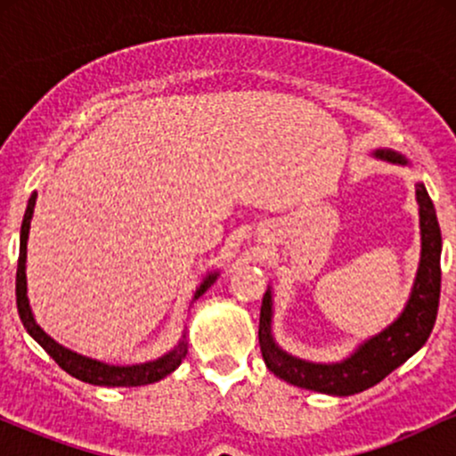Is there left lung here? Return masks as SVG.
Here are the masks:
<instances>
[{"label": "left lung", "instance_id": "8db88e82", "mask_svg": "<svg viewBox=\"0 0 456 456\" xmlns=\"http://www.w3.org/2000/svg\"><path fill=\"white\" fill-rule=\"evenodd\" d=\"M373 159L410 167V160L395 150H375ZM416 201L418 216H420V264L410 297L390 326L360 343L347 358L338 362H311L287 354L272 334L274 300H272V287H268L261 302L259 347L265 366L276 378L297 388L323 392V395H358L379 384L386 375L410 360L427 343L436 326L439 289H442V268H439L442 232H439L436 208L422 182L416 184Z\"/></svg>", "mask_w": 456, "mask_h": 456}]
</instances>
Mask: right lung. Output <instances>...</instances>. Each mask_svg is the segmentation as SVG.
Segmentation results:
<instances>
[{"label": "right lung", "mask_w": 456, "mask_h": 456, "mask_svg": "<svg viewBox=\"0 0 456 456\" xmlns=\"http://www.w3.org/2000/svg\"><path fill=\"white\" fill-rule=\"evenodd\" d=\"M36 197L38 192H31L28 208H25V216L23 223H20V240H19V265H17V308H19V317L23 322L25 330L29 332V337L34 338L40 347L45 349L51 358L55 360L61 369L66 370L68 375L72 378L86 381V384H94V386H107V388H133V386H148L154 384V381H160L167 375H171L177 366L182 364L186 355V334H182V338L177 341V345L171 352H167L160 358L150 360V362H141V364H107L101 362V360L87 358V355H81L72 349L64 347L51 338L49 334L45 332L43 328L38 326L36 322L34 313H31L29 306V297H28V274H25V261H28V240H29V227H31V216H34V206H36ZM218 279V270L216 272H208L203 276V281L199 282L195 296H192V302L199 300L208 289L216 282Z\"/></svg>", "instance_id": "add662e5"}]
</instances>
